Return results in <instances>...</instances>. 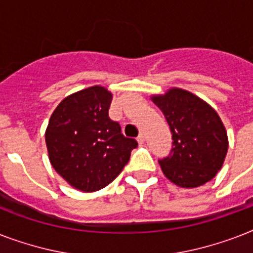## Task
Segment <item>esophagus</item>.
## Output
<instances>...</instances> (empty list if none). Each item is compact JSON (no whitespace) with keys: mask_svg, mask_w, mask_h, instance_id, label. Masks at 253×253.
Segmentation results:
<instances>
[{"mask_svg":"<svg viewBox=\"0 0 253 253\" xmlns=\"http://www.w3.org/2000/svg\"><path fill=\"white\" fill-rule=\"evenodd\" d=\"M144 140H146V136H144V134H139V136H138L139 144H143V143H144Z\"/></svg>","mask_w":253,"mask_h":253,"instance_id":"1","label":"esophagus"}]
</instances>
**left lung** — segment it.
<instances>
[{
  "label": "left lung",
  "mask_w": 253,
  "mask_h": 253,
  "mask_svg": "<svg viewBox=\"0 0 253 253\" xmlns=\"http://www.w3.org/2000/svg\"><path fill=\"white\" fill-rule=\"evenodd\" d=\"M172 132L173 146L159 160L163 173L181 188H197L212 180L228 150V138L219 115L193 93L172 87L152 95Z\"/></svg>",
  "instance_id": "1"
}]
</instances>
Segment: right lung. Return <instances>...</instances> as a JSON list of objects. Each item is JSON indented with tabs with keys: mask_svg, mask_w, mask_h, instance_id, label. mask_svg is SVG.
<instances>
[{
	"mask_svg": "<svg viewBox=\"0 0 253 253\" xmlns=\"http://www.w3.org/2000/svg\"><path fill=\"white\" fill-rule=\"evenodd\" d=\"M113 94L106 87H86L65 97L49 118L45 144L53 169L71 186L95 192L122 172L135 139L126 138L109 118Z\"/></svg>",
	"mask_w": 253,
	"mask_h": 253,
	"instance_id": "obj_1",
	"label": "right lung"
}]
</instances>
